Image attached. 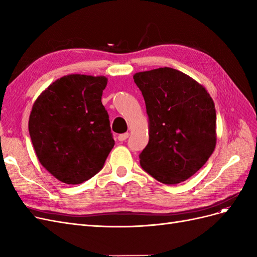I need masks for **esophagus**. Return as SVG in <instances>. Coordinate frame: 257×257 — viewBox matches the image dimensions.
Segmentation results:
<instances>
[{
	"instance_id": "obj_1",
	"label": "esophagus",
	"mask_w": 257,
	"mask_h": 257,
	"mask_svg": "<svg viewBox=\"0 0 257 257\" xmlns=\"http://www.w3.org/2000/svg\"><path fill=\"white\" fill-rule=\"evenodd\" d=\"M127 137H128V133H124V134H120L118 136V139H119V142H124V141H126Z\"/></svg>"
}]
</instances>
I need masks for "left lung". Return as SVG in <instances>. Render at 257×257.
<instances>
[{
	"mask_svg": "<svg viewBox=\"0 0 257 257\" xmlns=\"http://www.w3.org/2000/svg\"><path fill=\"white\" fill-rule=\"evenodd\" d=\"M133 78L149 118V143L139 154L141 166L164 184L185 181L214 151L211 96L190 76L170 67L136 73Z\"/></svg>",
	"mask_w": 257,
	"mask_h": 257,
	"instance_id": "8db88e82",
	"label": "left lung"
}]
</instances>
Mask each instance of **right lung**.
I'll return each mask as SVG.
<instances>
[{"label": "right lung", "mask_w": 257, "mask_h": 257, "mask_svg": "<svg viewBox=\"0 0 257 257\" xmlns=\"http://www.w3.org/2000/svg\"><path fill=\"white\" fill-rule=\"evenodd\" d=\"M106 84L104 76L67 75L35 100L29 119L31 141L41 164L61 182L89 180L114 146L102 104Z\"/></svg>", "instance_id": "add662e5"}]
</instances>
